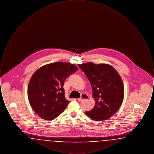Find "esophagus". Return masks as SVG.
<instances>
[{"label": "esophagus", "instance_id": "obj_1", "mask_svg": "<svg viewBox=\"0 0 154 154\" xmlns=\"http://www.w3.org/2000/svg\"><path fill=\"white\" fill-rule=\"evenodd\" d=\"M88 99V96L87 95V94H82L81 95V96L80 97L77 99V100H78L79 102H81L82 100H84V99Z\"/></svg>", "mask_w": 154, "mask_h": 154}]
</instances>
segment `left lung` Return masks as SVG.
<instances>
[{
	"label": "left lung",
	"mask_w": 154,
	"mask_h": 154,
	"mask_svg": "<svg viewBox=\"0 0 154 154\" xmlns=\"http://www.w3.org/2000/svg\"><path fill=\"white\" fill-rule=\"evenodd\" d=\"M85 73L92 88L94 107L85 113L92 119H109L121 106L124 97L122 80L117 71L109 64L87 62L78 65Z\"/></svg>",
	"instance_id": "1"
}]
</instances>
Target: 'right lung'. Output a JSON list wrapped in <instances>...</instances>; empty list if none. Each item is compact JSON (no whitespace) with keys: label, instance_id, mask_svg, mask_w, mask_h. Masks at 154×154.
Returning a JSON list of instances; mask_svg holds the SVG:
<instances>
[{"label":"right lung","instance_id":"add662e5","mask_svg":"<svg viewBox=\"0 0 154 154\" xmlns=\"http://www.w3.org/2000/svg\"><path fill=\"white\" fill-rule=\"evenodd\" d=\"M74 64L54 62L42 66L33 73L28 87V97L35 112L42 119L53 120L66 109L64 82L78 70Z\"/></svg>","mask_w":154,"mask_h":154}]
</instances>
